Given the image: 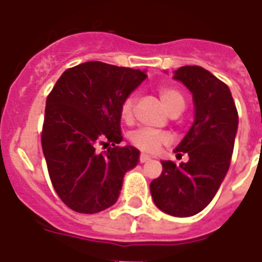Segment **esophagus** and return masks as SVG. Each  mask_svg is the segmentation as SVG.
I'll return each instance as SVG.
<instances>
[{"label": "esophagus", "mask_w": 262, "mask_h": 262, "mask_svg": "<svg viewBox=\"0 0 262 262\" xmlns=\"http://www.w3.org/2000/svg\"><path fill=\"white\" fill-rule=\"evenodd\" d=\"M149 160H150V157H149L148 155H144V153H141V155H140V162H146V161H149Z\"/></svg>", "instance_id": "34e87169"}]
</instances>
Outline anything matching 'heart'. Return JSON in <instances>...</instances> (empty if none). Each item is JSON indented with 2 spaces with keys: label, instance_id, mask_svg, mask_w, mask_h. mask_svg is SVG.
<instances>
[{
  "label": "heart",
  "instance_id": "b5f03b06",
  "mask_svg": "<svg viewBox=\"0 0 262 262\" xmlns=\"http://www.w3.org/2000/svg\"><path fill=\"white\" fill-rule=\"evenodd\" d=\"M158 94H160L162 104H164V106L166 107L168 112L173 111L176 107H181L182 111H184L185 98L177 89L164 86L158 90ZM133 113H135V97L129 96L121 104L120 116L125 122H132ZM129 141H130V144L135 148L140 149L141 151L156 153L162 145L168 144L169 136L164 133V132H157L151 130V129H146V127H141V129L132 132L130 135H129Z\"/></svg>",
  "mask_w": 262,
  "mask_h": 262
}]
</instances>
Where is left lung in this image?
Returning a JSON list of instances; mask_svg holds the SVG:
<instances>
[{
  "label": "left lung",
  "instance_id": "obj_1",
  "mask_svg": "<svg viewBox=\"0 0 262 262\" xmlns=\"http://www.w3.org/2000/svg\"><path fill=\"white\" fill-rule=\"evenodd\" d=\"M193 94L195 117L177 156L188 162L162 161V173L150 182L151 199L162 212L190 217L205 209L216 195L232 160L238 113L229 88L201 67H181L174 72Z\"/></svg>",
  "mask_w": 262,
  "mask_h": 262
}]
</instances>
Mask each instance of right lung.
Segmentation results:
<instances>
[{
  "label": "right lung",
  "mask_w": 262,
  "mask_h": 262,
  "mask_svg": "<svg viewBox=\"0 0 262 262\" xmlns=\"http://www.w3.org/2000/svg\"><path fill=\"white\" fill-rule=\"evenodd\" d=\"M146 78L141 70L89 61L69 68L46 98L41 144L50 181L70 209L93 214L116 204L138 162L122 141L120 107ZM100 144L109 146L98 154Z\"/></svg>",
  "instance_id": "obj_1"
}]
</instances>
